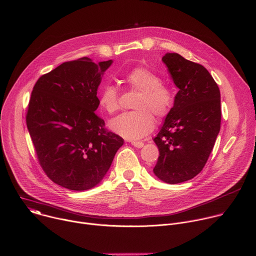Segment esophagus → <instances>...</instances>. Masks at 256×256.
<instances>
[{
  "label": "esophagus",
  "mask_w": 256,
  "mask_h": 256,
  "mask_svg": "<svg viewBox=\"0 0 256 256\" xmlns=\"http://www.w3.org/2000/svg\"><path fill=\"white\" fill-rule=\"evenodd\" d=\"M130 144L134 146V147H136V148H142V146H144V142H140V140H132Z\"/></svg>",
  "instance_id": "esophagus-1"
}]
</instances>
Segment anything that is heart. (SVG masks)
<instances>
[{"mask_svg":"<svg viewBox=\"0 0 256 256\" xmlns=\"http://www.w3.org/2000/svg\"><path fill=\"white\" fill-rule=\"evenodd\" d=\"M124 83L138 92L134 108L136 110L124 112L110 122V128L120 136L136 140L147 136L158 118H166L174 105L175 95L171 87L162 83L161 78L146 68H134L124 76ZM98 104L107 114L120 109V93L112 85H105L98 95Z\"/></svg>","mask_w":256,"mask_h":256,"instance_id":"heart-1","label":"heart"}]
</instances>
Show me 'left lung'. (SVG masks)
I'll return each mask as SVG.
<instances>
[{"label": "left lung", "instance_id": "1", "mask_svg": "<svg viewBox=\"0 0 256 256\" xmlns=\"http://www.w3.org/2000/svg\"><path fill=\"white\" fill-rule=\"evenodd\" d=\"M162 60L179 91L154 142L159 157L153 171L170 184L196 176L204 167L221 128V95L208 70L176 52Z\"/></svg>", "mask_w": 256, "mask_h": 256}]
</instances>
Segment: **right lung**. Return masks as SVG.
<instances>
[{
    "label": "right lung",
    "instance_id": "add662e5",
    "mask_svg": "<svg viewBox=\"0 0 256 256\" xmlns=\"http://www.w3.org/2000/svg\"><path fill=\"white\" fill-rule=\"evenodd\" d=\"M112 60L62 62L36 81L26 124L38 160L54 184L86 190L102 180L124 140L95 110L103 72Z\"/></svg>",
    "mask_w": 256,
    "mask_h": 256
}]
</instances>
